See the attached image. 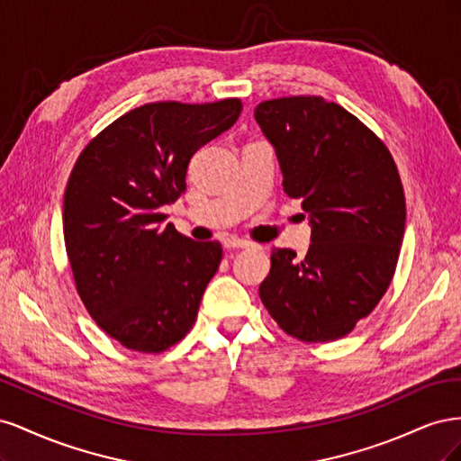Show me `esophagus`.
Wrapping results in <instances>:
<instances>
[{"label": "esophagus", "mask_w": 461, "mask_h": 461, "mask_svg": "<svg viewBox=\"0 0 461 461\" xmlns=\"http://www.w3.org/2000/svg\"><path fill=\"white\" fill-rule=\"evenodd\" d=\"M252 242L246 239H236V236H230V239H225V248L232 249V248H249Z\"/></svg>", "instance_id": "esophagus-1"}]
</instances>
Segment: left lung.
<instances>
[{
  "label": "left lung",
  "instance_id": "1",
  "mask_svg": "<svg viewBox=\"0 0 461 461\" xmlns=\"http://www.w3.org/2000/svg\"><path fill=\"white\" fill-rule=\"evenodd\" d=\"M256 121L275 146L290 198L310 215L305 258L273 248L259 298L290 337L332 342L352 332L393 281L406 196L393 153L369 127L319 95L261 102Z\"/></svg>",
  "mask_w": 461,
  "mask_h": 461
}]
</instances>
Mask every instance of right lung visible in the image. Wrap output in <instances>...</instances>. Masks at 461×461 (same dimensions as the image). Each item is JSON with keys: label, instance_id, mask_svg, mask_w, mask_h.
I'll return each instance as SVG.
<instances>
[{"label": "right lung", "instance_id": "right-lung-1", "mask_svg": "<svg viewBox=\"0 0 461 461\" xmlns=\"http://www.w3.org/2000/svg\"><path fill=\"white\" fill-rule=\"evenodd\" d=\"M240 111L239 97L146 104L94 136L73 167L63 236L75 286L97 327L129 350L161 354L196 321L222 248L163 225L161 207L185 194L190 158Z\"/></svg>", "mask_w": 461, "mask_h": 461}]
</instances>
